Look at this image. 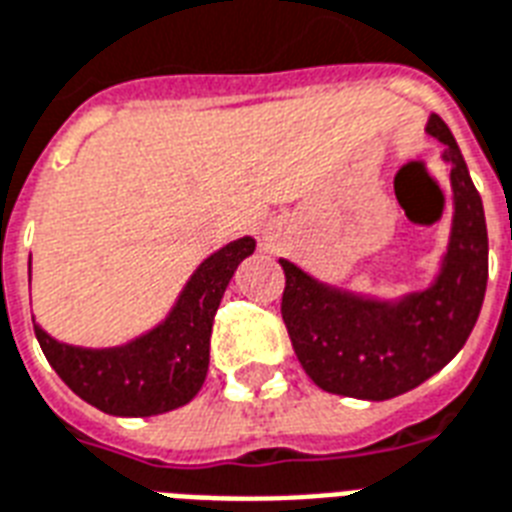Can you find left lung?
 I'll return each instance as SVG.
<instances>
[{
	"mask_svg": "<svg viewBox=\"0 0 512 512\" xmlns=\"http://www.w3.org/2000/svg\"><path fill=\"white\" fill-rule=\"evenodd\" d=\"M427 133L443 144L454 216L441 269L422 291L376 299L320 283L280 259L283 320L293 352L320 390L360 400H390L438 374L462 347L481 312L489 280V235L481 194L446 122Z\"/></svg>",
	"mask_w": 512,
	"mask_h": 512,
	"instance_id": "1",
	"label": "left lung"
}]
</instances>
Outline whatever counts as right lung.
<instances>
[{"instance_id":"right-lung-1","label":"right lung","mask_w":512,"mask_h":512,"mask_svg":"<svg viewBox=\"0 0 512 512\" xmlns=\"http://www.w3.org/2000/svg\"><path fill=\"white\" fill-rule=\"evenodd\" d=\"M256 251L253 237L232 240L194 269L162 323L120 347H74L34 323L37 342L71 392L112 417H154L200 392L211 360L213 315L229 280ZM31 267V261H29Z\"/></svg>"}]
</instances>
